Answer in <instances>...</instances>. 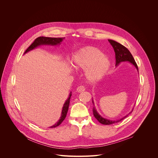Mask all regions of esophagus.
Listing matches in <instances>:
<instances>
[{
  "label": "esophagus",
  "instance_id": "34e87169",
  "mask_svg": "<svg viewBox=\"0 0 158 158\" xmlns=\"http://www.w3.org/2000/svg\"><path fill=\"white\" fill-rule=\"evenodd\" d=\"M85 87L83 86V85H81V86H79L77 88V92L78 93H82L83 91H85Z\"/></svg>",
  "mask_w": 158,
  "mask_h": 158
}]
</instances>
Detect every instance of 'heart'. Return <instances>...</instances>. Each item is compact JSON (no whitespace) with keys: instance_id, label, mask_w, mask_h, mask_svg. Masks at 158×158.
I'll return each instance as SVG.
<instances>
[{"instance_id":"b5f03b06","label":"heart","mask_w":158,"mask_h":158,"mask_svg":"<svg viewBox=\"0 0 158 158\" xmlns=\"http://www.w3.org/2000/svg\"><path fill=\"white\" fill-rule=\"evenodd\" d=\"M73 65L77 69L85 70L87 80L94 82L101 79L109 71L110 62L102 52L93 46H86L74 54Z\"/></svg>"}]
</instances>
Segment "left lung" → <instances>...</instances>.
Wrapping results in <instances>:
<instances>
[{
  "mask_svg": "<svg viewBox=\"0 0 158 158\" xmlns=\"http://www.w3.org/2000/svg\"><path fill=\"white\" fill-rule=\"evenodd\" d=\"M108 41L111 44V46H112V48H113V49L114 50L115 56H116V57H115V58H116V65H118L122 62L128 61L130 63H131L132 65H134L135 66V67H136V68L137 69V70L138 71V67L137 64L136 63V62H135V60H134L133 56H132L131 53L129 52V51L126 47L123 46L122 44H119V42H117L116 41H114L113 40L109 39ZM93 105H94V102L93 101ZM93 110L94 116L96 118V119L100 123H101L102 124H104V125H109V124H114V123H117L122 121L123 119L126 118L130 113H131V112L133 110V109L131 110V112H129V113L127 115L125 116L122 119H119V120H116V121H111V120H109L107 119L102 118L101 116H100V114H99V113L97 112L95 107H93Z\"/></svg>",
  "mask_w": 158,
  "mask_h": 158,
  "instance_id": "8db88e82",
  "label": "left lung"
}]
</instances>
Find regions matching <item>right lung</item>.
<instances>
[{
  "mask_svg": "<svg viewBox=\"0 0 158 158\" xmlns=\"http://www.w3.org/2000/svg\"><path fill=\"white\" fill-rule=\"evenodd\" d=\"M65 37H39L37 39H35V40L32 42V44L31 45V46L27 49V50L25 51L24 54L27 53V52L36 48L37 47L40 46V45H51V46H56V45L60 44L61 42L64 39ZM72 93L71 92L69 98H67V99L65 101L62 110V114L61 116L59 119V120L54 125L51 126V128L53 127H56L57 126H59L62 122L65 119L67 111H68L69 106V103H70V99L71 97L72 96Z\"/></svg>",
  "mask_w": 158,
  "mask_h": 158,
  "instance_id": "1",
  "label": "right lung"
}]
</instances>
